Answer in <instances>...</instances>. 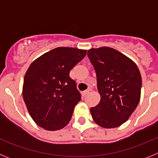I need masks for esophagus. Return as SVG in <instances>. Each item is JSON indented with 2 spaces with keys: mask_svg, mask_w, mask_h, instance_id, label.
<instances>
[{
  "mask_svg": "<svg viewBox=\"0 0 158 158\" xmlns=\"http://www.w3.org/2000/svg\"><path fill=\"white\" fill-rule=\"evenodd\" d=\"M89 89H87V90H85V91H84L83 93H82V95L85 96H86L87 94H89Z\"/></svg>",
  "mask_w": 158,
  "mask_h": 158,
  "instance_id": "1",
  "label": "esophagus"
}]
</instances>
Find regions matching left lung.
I'll return each instance as SVG.
<instances>
[{"label":"left lung","mask_w":158,"mask_h":158,"mask_svg":"<svg viewBox=\"0 0 158 158\" xmlns=\"http://www.w3.org/2000/svg\"><path fill=\"white\" fill-rule=\"evenodd\" d=\"M88 57L96 71L100 95V103L90 108L92 117L101 127H118L140 101V71L131 58L111 47L90 49Z\"/></svg>","instance_id":"1"}]
</instances>
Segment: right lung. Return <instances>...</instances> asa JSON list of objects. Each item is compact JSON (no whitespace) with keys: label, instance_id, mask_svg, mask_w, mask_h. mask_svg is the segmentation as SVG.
Instances as JSON below:
<instances>
[{"label":"right lung","instance_id":"add662e5","mask_svg":"<svg viewBox=\"0 0 158 158\" xmlns=\"http://www.w3.org/2000/svg\"><path fill=\"white\" fill-rule=\"evenodd\" d=\"M86 50L57 47L36 58L25 73L23 97L32 119L47 131H58L70 121L81 94L69 77Z\"/></svg>","mask_w":158,"mask_h":158}]
</instances>
